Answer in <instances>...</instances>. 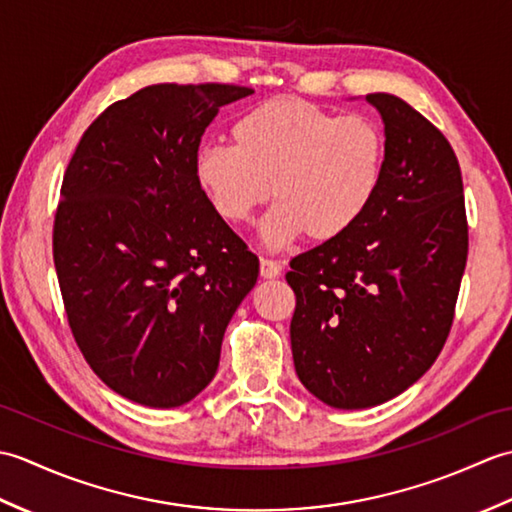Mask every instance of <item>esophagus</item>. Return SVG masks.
<instances>
[{"label": "esophagus", "instance_id": "esophagus-1", "mask_svg": "<svg viewBox=\"0 0 512 512\" xmlns=\"http://www.w3.org/2000/svg\"><path fill=\"white\" fill-rule=\"evenodd\" d=\"M259 273H262L264 279H275L281 275V264L275 262V259L262 257L259 259Z\"/></svg>", "mask_w": 512, "mask_h": 512}]
</instances>
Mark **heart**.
Here are the masks:
<instances>
[{
	"mask_svg": "<svg viewBox=\"0 0 512 512\" xmlns=\"http://www.w3.org/2000/svg\"><path fill=\"white\" fill-rule=\"evenodd\" d=\"M233 145L195 151L193 171L213 211L228 224L253 220L277 202L262 224L268 246L306 233L332 242L363 220L387 171V134L369 114H334L297 99L268 101L237 118Z\"/></svg>",
	"mask_w": 512,
	"mask_h": 512,
	"instance_id": "b5f03b06",
	"label": "heart"
}]
</instances>
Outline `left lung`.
<instances>
[{"instance_id":"1","label":"left lung","mask_w":512,"mask_h":512,"mask_svg":"<svg viewBox=\"0 0 512 512\" xmlns=\"http://www.w3.org/2000/svg\"><path fill=\"white\" fill-rule=\"evenodd\" d=\"M383 116L387 171L363 220L290 262L292 358L310 394L365 409L436 363L469 255L460 162L440 129L394 94Z\"/></svg>"}]
</instances>
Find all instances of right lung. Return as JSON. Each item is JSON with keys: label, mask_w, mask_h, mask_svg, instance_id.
I'll use <instances>...</instances> for the list:
<instances>
[{"label": "right lung", "mask_w": 512, "mask_h": 512, "mask_svg": "<svg viewBox=\"0 0 512 512\" xmlns=\"http://www.w3.org/2000/svg\"><path fill=\"white\" fill-rule=\"evenodd\" d=\"M244 85L160 83L85 129L61 184L52 257L85 361L116 394L180 407L211 383L250 253L195 180L204 129Z\"/></svg>", "instance_id": "right-lung-1"}]
</instances>
